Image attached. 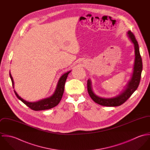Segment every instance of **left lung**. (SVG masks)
Returning <instances> with one entry per match:
<instances>
[{"instance_id": "obj_1", "label": "left lung", "mask_w": 150, "mask_h": 150, "mask_svg": "<svg viewBox=\"0 0 150 150\" xmlns=\"http://www.w3.org/2000/svg\"><path fill=\"white\" fill-rule=\"evenodd\" d=\"M127 33L129 38L134 44L135 60L133 67V73L132 79L129 81L127 88L124 90V91L117 96L112 98H103L96 95L93 93L92 89L91 80H88L87 81L88 92L90 97L95 103L100 105L108 107H115L122 105L130 97L133 93L137 89L139 85L143 69V64L139 51V44L135 38L134 35L131 31L129 30Z\"/></svg>"}]
</instances>
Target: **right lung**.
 I'll return each mask as SVG.
<instances>
[{"label": "right lung", "mask_w": 150, "mask_h": 150, "mask_svg": "<svg viewBox=\"0 0 150 150\" xmlns=\"http://www.w3.org/2000/svg\"><path fill=\"white\" fill-rule=\"evenodd\" d=\"M70 72V71L64 73V74H63L61 76V77L60 78L58 81V83L57 84V86L54 93L53 94L52 96H51L48 98L44 99L36 102H29L22 99L20 96H18V95L17 93V92L15 91H14V93L17 96V97L20 100H21L25 105H26L28 107H29L33 110L39 111V110L50 109L52 107L57 106L60 102L64 92V84H65L66 79L67 77V76ZM10 77L11 80L12 85L14 88V81L10 73Z\"/></svg>", "instance_id": "1"}]
</instances>
